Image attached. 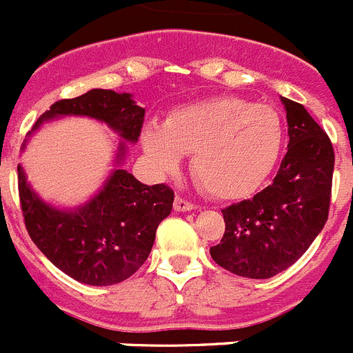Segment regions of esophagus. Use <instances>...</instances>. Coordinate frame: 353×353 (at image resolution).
<instances>
[{"label": "esophagus", "mask_w": 353, "mask_h": 353, "mask_svg": "<svg viewBox=\"0 0 353 353\" xmlns=\"http://www.w3.org/2000/svg\"><path fill=\"white\" fill-rule=\"evenodd\" d=\"M174 209L179 212H184V211H192V209H195V205H193L192 202H188L186 199H183V196H176V200H174Z\"/></svg>", "instance_id": "34e87169"}]
</instances>
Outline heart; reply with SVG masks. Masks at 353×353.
Returning a JSON list of instances; mask_svg holds the SVG:
<instances>
[{"label":"heart","mask_w":353,"mask_h":353,"mask_svg":"<svg viewBox=\"0 0 353 353\" xmlns=\"http://www.w3.org/2000/svg\"><path fill=\"white\" fill-rule=\"evenodd\" d=\"M283 123L272 107L241 98H212L174 109L163 126L142 130V148L160 172L192 154L200 188L220 200L252 195L274 170L283 149Z\"/></svg>","instance_id":"obj_1"}]
</instances>
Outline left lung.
<instances>
[{
  "instance_id": "1",
  "label": "left lung",
  "mask_w": 353,
  "mask_h": 353,
  "mask_svg": "<svg viewBox=\"0 0 353 353\" xmlns=\"http://www.w3.org/2000/svg\"><path fill=\"white\" fill-rule=\"evenodd\" d=\"M287 110V154L274 181L253 199L223 209L225 234L212 260L243 278L268 279L299 260L323 228L331 204L334 149L297 101Z\"/></svg>"
}]
</instances>
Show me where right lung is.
Wrapping results in <instances>:
<instances>
[{"label": "right lung", "mask_w": 353, "mask_h": 353, "mask_svg": "<svg viewBox=\"0 0 353 353\" xmlns=\"http://www.w3.org/2000/svg\"><path fill=\"white\" fill-rule=\"evenodd\" d=\"M142 107L130 93L91 90L77 98L59 100L38 117L33 130L61 116H85L105 123L119 133L117 169L103 188L77 209H59L34 193L19 165V196L28 234L38 250L70 278L93 287L125 281L151 253L157 228L172 211L174 192L167 184H142L119 165L125 161L126 143L141 137ZM28 139L22 144L26 148Z\"/></svg>", "instance_id": "1"}]
</instances>
